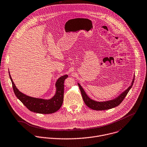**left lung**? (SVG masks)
Here are the masks:
<instances>
[{
	"label": "left lung",
	"mask_w": 147,
	"mask_h": 147,
	"mask_svg": "<svg viewBox=\"0 0 147 147\" xmlns=\"http://www.w3.org/2000/svg\"><path fill=\"white\" fill-rule=\"evenodd\" d=\"M135 80V75L134 76L133 80L132 81L131 86L124 92H123L120 95H119L117 97H116L112 100L105 101H97L91 99L90 98L84 90H83V87L81 86V85L78 83V86L79 87V88L80 90V92L82 95L83 99L85 102V104L91 109H92L96 111H102V110H107L109 109H111L113 108H115L117 106H118L124 100V98H125L127 94L128 93L129 91L132 88L134 82Z\"/></svg>",
	"instance_id": "obj_1"
}]
</instances>
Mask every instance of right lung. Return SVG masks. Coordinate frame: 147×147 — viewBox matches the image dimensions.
Wrapping results in <instances>:
<instances>
[{"instance_id":"obj_1","label":"right lung","mask_w":147,"mask_h":147,"mask_svg":"<svg viewBox=\"0 0 147 147\" xmlns=\"http://www.w3.org/2000/svg\"><path fill=\"white\" fill-rule=\"evenodd\" d=\"M9 76L15 95L30 111L38 113L49 114L56 112L61 107L64 98V82L68 78L67 75L62 76L57 79L55 84V94L49 99L33 98L23 94L15 86L9 71Z\"/></svg>"}]
</instances>
